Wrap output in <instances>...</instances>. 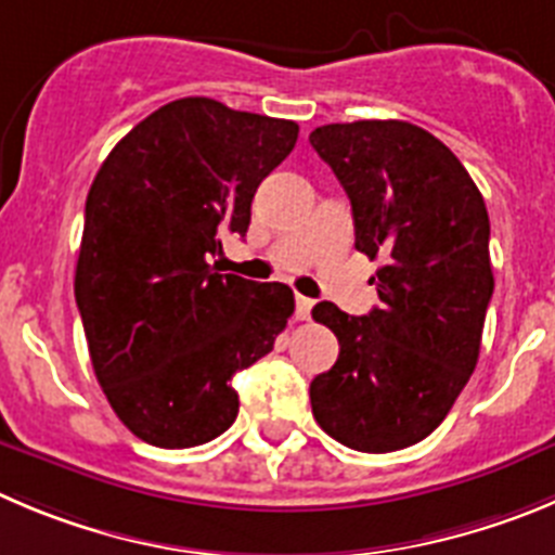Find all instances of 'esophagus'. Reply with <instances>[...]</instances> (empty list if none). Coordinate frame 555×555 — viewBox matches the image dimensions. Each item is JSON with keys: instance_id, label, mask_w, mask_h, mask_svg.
Listing matches in <instances>:
<instances>
[{"instance_id": "obj_1", "label": "esophagus", "mask_w": 555, "mask_h": 555, "mask_svg": "<svg viewBox=\"0 0 555 555\" xmlns=\"http://www.w3.org/2000/svg\"><path fill=\"white\" fill-rule=\"evenodd\" d=\"M312 307H314L312 298H304V295H298V298H295V318L309 320V314H312Z\"/></svg>"}]
</instances>
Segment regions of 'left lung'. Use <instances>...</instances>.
<instances>
[{"mask_svg": "<svg viewBox=\"0 0 555 555\" xmlns=\"http://www.w3.org/2000/svg\"><path fill=\"white\" fill-rule=\"evenodd\" d=\"M309 142L353 207L356 248L383 266L364 318L323 301L339 359L309 386L320 427L356 452L424 441L479 359L493 298L490 219L457 155L405 120L331 122Z\"/></svg>", "mask_w": 555, "mask_h": 555, "instance_id": "left-lung-1", "label": "left lung"}]
</instances>
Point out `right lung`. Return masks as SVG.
<instances>
[{
    "mask_svg": "<svg viewBox=\"0 0 555 555\" xmlns=\"http://www.w3.org/2000/svg\"><path fill=\"white\" fill-rule=\"evenodd\" d=\"M298 126L180 98L114 144L85 207L76 304L108 405L144 443L189 449L237 416L235 372L273 350L293 289L216 273Z\"/></svg>",
    "mask_w": 555,
    "mask_h": 555,
    "instance_id": "obj_1",
    "label": "right lung"
}]
</instances>
